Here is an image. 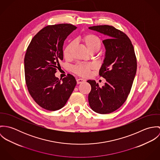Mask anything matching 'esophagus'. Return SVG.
<instances>
[{
    "instance_id": "1",
    "label": "esophagus",
    "mask_w": 160,
    "mask_h": 160,
    "mask_svg": "<svg viewBox=\"0 0 160 160\" xmlns=\"http://www.w3.org/2000/svg\"><path fill=\"white\" fill-rule=\"evenodd\" d=\"M76 81H77V84H81V83L84 82L85 80L83 79H81V78H78V79H76Z\"/></svg>"
}]
</instances>
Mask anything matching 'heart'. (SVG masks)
Wrapping results in <instances>:
<instances>
[{
    "mask_svg": "<svg viewBox=\"0 0 160 160\" xmlns=\"http://www.w3.org/2000/svg\"><path fill=\"white\" fill-rule=\"evenodd\" d=\"M81 41L90 53L97 52L100 48V47H101L100 39L97 36L93 34H88L84 35L82 38ZM74 46V42L72 41L69 43L65 47L63 50V55L66 58H68L71 57V52ZM94 67H95L94 65L92 63H88V64L79 63L73 67L72 70L76 74L78 75L82 76H86L89 74L90 71L92 69L94 68Z\"/></svg>",
    "mask_w": 160,
    "mask_h": 160,
    "instance_id": "1",
    "label": "heart"
}]
</instances>
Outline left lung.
I'll use <instances>...</instances> for the list:
<instances>
[{"instance_id": "obj_1", "label": "left lung", "mask_w": 160, "mask_h": 160, "mask_svg": "<svg viewBox=\"0 0 160 160\" xmlns=\"http://www.w3.org/2000/svg\"><path fill=\"white\" fill-rule=\"evenodd\" d=\"M89 29L107 37L102 41L105 53L99 70L106 82L100 88L94 80L87 81L91 86L89 103L95 112L108 114L118 109L130 93L137 71L136 57L128 36L113 26H94Z\"/></svg>"}]
</instances>
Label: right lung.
I'll use <instances>...</instances> for the list:
<instances>
[{
	"mask_svg": "<svg viewBox=\"0 0 160 160\" xmlns=\"http://www.w3.org/2000/svg\"><path fill=\"white\" fill-rule=\"evenodd\" d=\"M76 29L71 24L47 26L32 38L24 57V73L28 91L42 108L56 111L65 106L76 85L74 77L68 74L62 80L55 75L63 60V46Z\"/></svg>",
	"mask_w": 160,
	"mask_h": 160,
	"instance_id": "right-lung-1",
	"label": "right lung"
}]
</instances>
